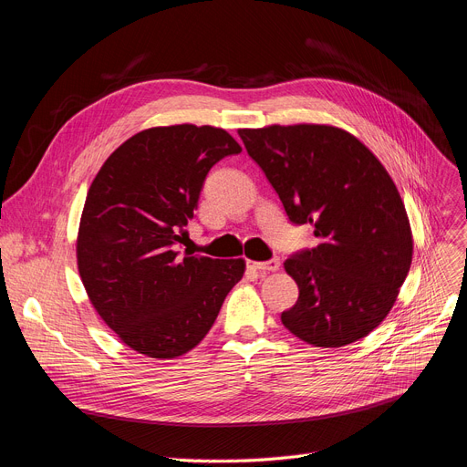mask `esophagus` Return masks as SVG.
Returning a JSON list of instances; mask_svg holds the SVG:
<instances>
[{
  "mask_svg": "<svg viewBox=\"0 0 467 467\" xmlns=\"http://www.w3.org/2000/svg\"><path fill=\"white\" fill-rule=\"evenodd\" d=\"M249 267L254 271H277L281 262L277 258H271L269 262H249Z\"/></svg>",
  "mask_w": 467,
  "mask_h": 467,
  "instance_id": "esophagus-1",
  "label": "esophagus"
}]
</instances>
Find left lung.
Wrapping results in <instances>:
<instances>
[{"label": "left lung", "instance_id": "obj_1", "mask_svg": "<svg viewBox=\"0 0 467 467\" xmlns=\"http://www.w3.org/2000/svg\"><path fill=\"white\" fill-rule=\"evenodd\" d=\"M246 152L279 194L294 224H311L315 249L285 262L299 296L281 315L315 347L366 337L387 318L413 260L400 192L377 156L326 124L239 130Z\"/></svg>", "mask_w": 467, "mask_h": 467}]
</instances>
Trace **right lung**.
<instances>
[{"mask_svg": "<svg viewBox=\"0 0 467 467\" xmlns=\"http://www.w3.org/2000/svg\"><path fill=\"white\" fill-rule=\"evenodd\" d=\"M213 126H158L131 135L92 181L77 235L82 285L103 322L130 348L170 360L211 330L244 260L181 256L203 181L239 154Z\"/></svg>", "mask_w": 467, "mask_h": 467, "instance_id": "add662e5", "label": "right lung"}]
</instances>
